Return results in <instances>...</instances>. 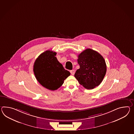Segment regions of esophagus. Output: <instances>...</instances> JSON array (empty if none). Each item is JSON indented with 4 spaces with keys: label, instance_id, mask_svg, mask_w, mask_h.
<instances>
[{
    "label": "esophagus",
    "instance_id": "1",
    "mask_svg": "<svg viewBox=\"0 0 134 134\" xmlns=\"http://www.w3.org/2000/svg\"><path fill=\"white\" fill-rule=\"evenodd\" d=\"M70 72H71V74H72V75H74L75 72L74 70H72L70 71Z\"/></svg>",
    "mask_w": 134,
    "mask_h": 134
}]
</instances>
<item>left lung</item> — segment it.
Instances as JSON below:
<instances>
[{
    "label": "left lung",
    "instance_id": "obj_1",
    "mask_svg": "<svg viewBox=\"0 0 134 134\" xmlns=\"http://www.w3.org/2000/svg\"><path fill=\"white\" fill-rule=\"evenodd\" d=\"M78 58L80 68L76 70L75 76L79 83L88 90L100 85L107 72V65L103 56L88 48L81 53Z\"/></svg>",
    "mask_w": 134,
    "mask_h": 134
}]
</instances>
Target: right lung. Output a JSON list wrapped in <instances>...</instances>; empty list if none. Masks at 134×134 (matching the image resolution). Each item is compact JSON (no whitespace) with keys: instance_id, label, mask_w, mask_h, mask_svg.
<instances>
[{"instance_id":"add662e5","label":"right lung","mask_w":134,"mask_h":134,"mask_svg":"<svg viewBox=\"0 0 134 134\" xmlns=\"http://www.w3.org/2000/svg\"><path fill=\"white\" fill-rule=\"evenodd\" d=\"M57 53L47 50L42 53L34 63L33 72L37 80L51 91L59 88L70 72L63 68L55 56Z\"/></svg>"}]
</instances>
